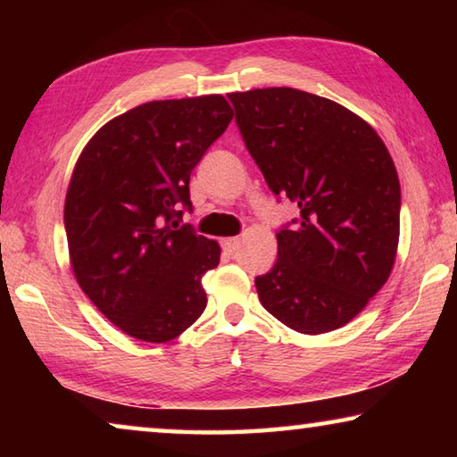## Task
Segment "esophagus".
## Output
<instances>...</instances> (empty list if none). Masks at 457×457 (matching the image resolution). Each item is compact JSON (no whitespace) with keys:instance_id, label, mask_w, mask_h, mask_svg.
I'll return each mask as SVG.
<instances>
[{"instance_id":"esophagus-1","label":"esophagus","mask_w":457,"mask_h":457,"mask_svg":"<svg viewBox=\"0 0 457 457\" xmlns=\"http://www.w3.org/2000/svg\"><path fill=\"white\" fill-rule=\"evenodd\" d=\"M221 247H223V250H226L228 253H236V252H237V247H239V239H237V237H228V239H223V242H221Z\"/></svg>"}]
</instances>
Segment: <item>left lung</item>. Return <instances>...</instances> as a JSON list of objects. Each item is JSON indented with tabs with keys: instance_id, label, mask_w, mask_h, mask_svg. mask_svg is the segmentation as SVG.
Instances as JSON below:
<instances>
[{
	"instance_id": "left-lung-1",
	"label": "left lung",
	"mask_w": 457,
	"mask_h": 457,
	"mask_svg": "<svg viewBox=\"0 0 457 457\" xmlns=\"http://www.w3.org/2000/svg\"><path fill=\"white\" fill-rule=\"evenodd\" d=\"M228 98L268 187L300 210L276 234V264L256 278L262 306L304 335L345 327L395 262L401 187L389 151L357 114L311 92Z\"/></svg>"
}]
</instances>
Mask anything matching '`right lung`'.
Returning a JSON list of instances; mask_svg holds the SVG:
<instances>
[{"mask_svg":"<svg viewBox=\"0 0 457 457\" xmlns=\"http://www.w3.org/2000/svg\"><path fill=\"white\" fill-rule=\"evenodd\" d=\"M231 117L220 95L154 100L108 120L74 167L64 229L76 280L138 340H173L205 311L201 278L220 245L179 221L191 171Z\"/></svg>","mask_w":457,"mask_h":457,"instance_id":"add662e5","label":"right lung"}]
</instances>
